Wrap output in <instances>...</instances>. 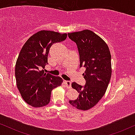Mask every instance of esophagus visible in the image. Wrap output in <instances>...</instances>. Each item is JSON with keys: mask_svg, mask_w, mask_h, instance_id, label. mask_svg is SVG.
I'll return each mask as SVG.
<instances>
[{"mask_svg": "<svg viewBox=\"0 0 135 135\" xmlns=\"http://www.w3.org/2000/svg\"><path fill=\"white\" fill-rule=\"evenodd\" d=\"M64 83L65 84L66 87L67 88H71V84H72V83H71L70 81H69V80H64Z\"/></svg>", "mask_w": 135, "mask_h": 135, "instance_id": "34e87169", "label": "esophagus"}]
</instances>
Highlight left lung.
Here are the masks:
<instances>
[{
  "label": "left lung",
  "mask_w": 135,
  "mask_h": 135,
  "mask_svg": "<svg viewBox=\"0 0 135 135\" xmlns=\"http://www.w3.org/2000/svg\"><path fill=\"white\" fill-rule=\"evenodd\" d=\"M68 35L77 44L80 68L86 69L83 74L86 84L83 86L72 83V87L79 95L69 103L77 109L87 110L97 104L107 89L112 75L110 52L105 42L91 30L69 33Z\"/></svg>",
  "instance_id": "1"
}]
</instances>
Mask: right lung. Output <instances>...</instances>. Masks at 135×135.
<instances>
[{"instance_id":"1","label":"right lung","mask_w":135,"mask_h":135,"mask_svg":"<svg viewBox=\"0 0 135 135\" xmlns=\"http://www.w3.org/2000/svg\"><path fill=\"white\" fill-rule=\"evenodd\" d=\"M67 34L41 30L33 34L25 43L15 66L16 85L25 102L33 107H42L50 102L54 88L61 86V77L46 74L51 46L66 39Z\"/></svg>"}]
</instances>
